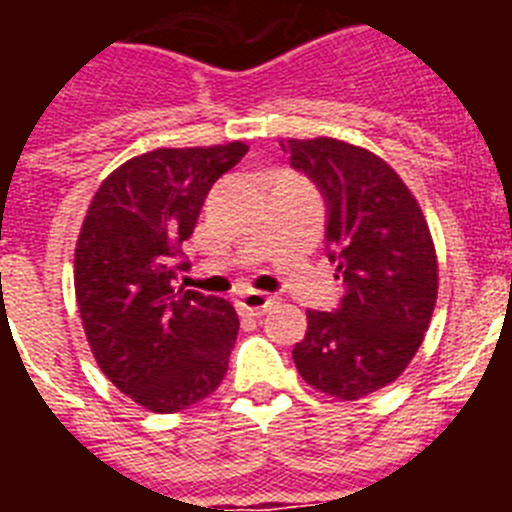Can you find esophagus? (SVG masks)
Returning <instances> with one entry per match:
<instances>
[{"mask_svg": "<svg viewBox=\"0 0 512 512\" xmlns=\"http://www.w3.org/2000/svg\"><path fill=\"white\" fill-rule=\"evenodd\" d=\"M271 305H274V297L264 295V292H253V289L238 297V307L246 315H264L266 310H271Z\"/></svg>", "mask_w": 512, "mask_h": 512, "instance_id": "34e87169", "label": "esophagus"}]
</instances>
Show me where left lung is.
<instances>
[{
	"mask_svg": "<svg viewBox=\"0 0 512 512\" xmlns=\"http://www.w3.org/2000/svg\"><path fill=\"white\" fill-rule=\"evenodd\" d=\"M282 148L325 197V248L346 289L338 310H307L292 359L318 392L359 400L395 382L423 343L438 297L431 230L372 151L336 138H289Z\"/></svg>",
	"mask_w": 512,
	"mask_h": 512,
	"instance_id": "obj_1",
	"label": "left lung"
}]
</instances>
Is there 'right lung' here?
Instances as JSON below:
<instances>
[{"mask_svg": "<svg viewBox=\"0 0 512 512\" xmlns=\"http://www.w3.org/2000/svg\"><path fill=\"white\" fill-rule=\"evenodd\" d=\"M248 146L156 148L94 194L74 256L76 305L104 377L151 413L205 400L228 372L238 315L223 297L176 287L182 243L212 184Z\"/></svg>", "mask_w": 512, "mask_h": 512, "instance_id": "1", "label": "right lung"}]
</instances>
